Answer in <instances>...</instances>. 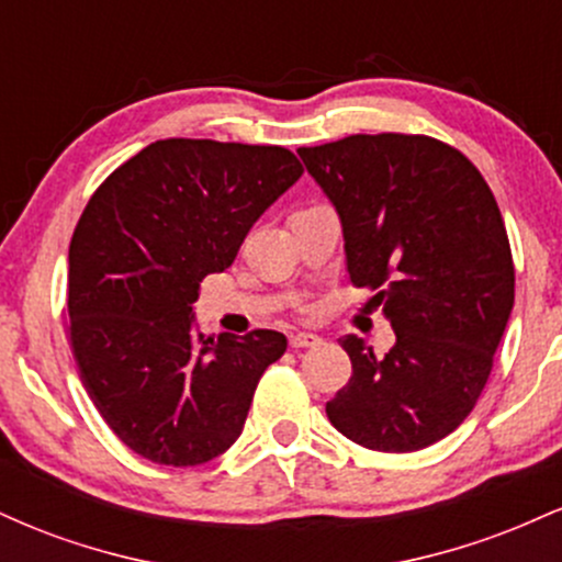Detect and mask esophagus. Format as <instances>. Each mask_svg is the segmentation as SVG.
<instances>
[{"mask_svg":"<svg viewBox=\"0 0 562 562\" xmlns=\"http://www.w3.org/2000/svg\"><path fill=\"white\" fill-rule=\"evenodd\" d=\"M322 344V338H317V335L312 333H293L290 335V348H312Z\"/></svg>","mask_w":562,"mask_h":562,"instance_id":"34e87169","label":"esophagus"}]
</instances>
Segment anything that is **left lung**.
Masks as SVG:
<instances>
[{
  "label": "left lung",
  "instance_id": "obj_1",
  "mask_svg": "<svg viewBox=\"0 0 562 562\" xmlns=\"http://www.w3.org/2000/svg\"><path fill=\"white\" fill-rule=\"evenodd\" d=\"M299 156L338 211L348 277L396 333L385 357L340 338L351 378L327 417L359 447H430L473 412L513 312L499 205L460 150L425 134H351Z\"/></svg>",
  "mask_w": 562,
  "mask_h": 562
}]
</instances>
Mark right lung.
<instances>
[{
    "label": "right lung",
    "mask_w": 562,
    "mask_h": 562,
    "mask_svg": "<svg viewBox=\"0 0 562 562\" xmlns=\"http://www.w3.org/2000/svg\"><path fill=\"white\" fill-rule=\"evenodd\" d=\"M303 166L277 145L158 139L105 179L68 250L70 348L97 412L145 460L192 468L243 434L277 330L203 338L192 303Z\"/></svg>",
    "instance_id": "1"
}]
</instances>
